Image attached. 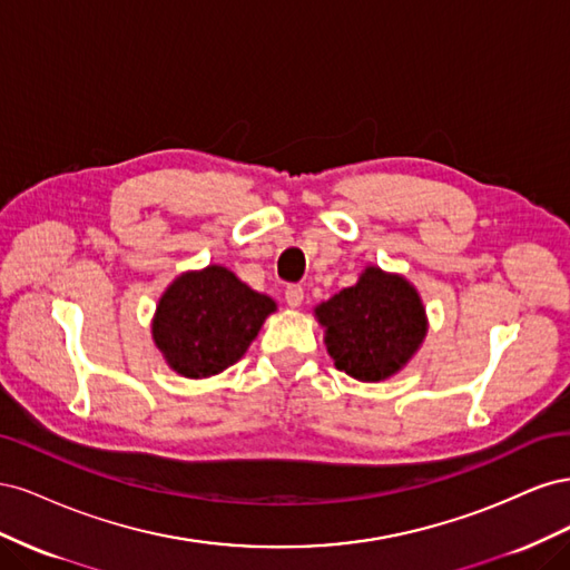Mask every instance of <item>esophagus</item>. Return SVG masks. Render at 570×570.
Here are the masks:
<instances>
[{
	"mask_svg": "<svg viewBox=\"0 0 570 570\" xmlns=\"http://www.w3.org/2000/svg\"><path fill=\"white\" fill-rule=\"evenodd\" d=\"M285 302L289 308H299L304 302V287L302 285H287Z\"/></svg>",
	"mask_w": 570,
	"mask_h": 570,
	"instance_id": "34e87169",
	"label": "esophagus"
}]
</instances>
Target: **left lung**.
I'll return each mask as SVG.
<instances>
[{"label": "left lung", "instance_id": "1", "mask_svg": "<svg viewBox=\"0 0 570 570\" xmlns=\"http://www.w3.org/2000/svg\"><path fill=\"white\" fill-rule=\"evenodd\" d=\"M335 368L361 383L400 373L428 333L421 295L406 278L366 266L356 285L314 308Z\"/></svg>", "mask_w": 570, "mask_h": 570}]
</instances>
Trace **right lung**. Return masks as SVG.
<instances>
[{"label":"right lung","mask_w":570,"mask_h":570,"mask_svg":"<svg viewBox=\"0 0 570 570\" xmlns=\"http://www.w3.org/2000/svg\"><path fill=\"white\" fill-rule=\"evenodd\" d=\"M275 302L223 266L187 271L166 287L151 337L166 364L185 377H212L237 364Z\"/></svg>","instance_id":"1"}]
</instances>
